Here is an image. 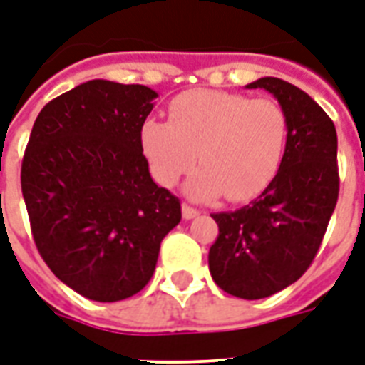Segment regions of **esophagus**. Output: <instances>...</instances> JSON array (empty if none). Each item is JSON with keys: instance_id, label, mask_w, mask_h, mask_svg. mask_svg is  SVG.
Returning a JSON list of instances; mask_svg holds the SVG:
<instances>
[{"instance_id": "34e87169", "label": "esophagus", "mask_w": 365, "mask_h": 365, "mask_svg": "<svg viewBox=\"0 0 365 365\" xmlns=\"http://www.w3.org/2000/svg\"><path fill=\"white\" fill-rule=\"evenodd\" d=\"M182 214L185 220H191V218H197L201 212H199L197 208L189 207V205H182Z\"/></svg>"}]
</instances>
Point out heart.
I'll list each match as a JSON object with an SVG mask.
<instances>
[{
  "label": "heart",
  "instance_id": "obj_1",
  "mask_svg": "<svg viewBox=\"0 0 365 365\" xmlns=\"http://www.w3.org/2000/svg\"><path fill=\"white\" fill-rule=\"evenodd\" d=\"M170 122L147 120L141 143L155 180L164 187L201 164L187 182L195 199L224 193L249 201L268 187L282 164L287 116L274 99L193 90L168 107Z\"/></svg>",
  "mask_w": 365,
  "mask_h": 365
}]
</instances>
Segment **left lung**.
<instances>
[{"mask_svg":"<svg viewBox=\"0 0 365 365\" xmlns=\"http://www.w3.org/2000/svg\"><path fill=\"white\" fill-rule=\"evenodd\" d=\"M249 90L269 91L287 116L279 170L250 205L212 214L218 237L208 268L222 291L257 300L289 287L318 255L339 199L337 132L312 97L279 78H260Z\"/></svg>","mask_w":365,"mask_h":365,"instance_id":"left-lung-1","label":"left lung"}]
</instances>
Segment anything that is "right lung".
<instances>
[{"mask_svg":"<svg viewBox=\"0 0 365 365\" xmlns=\"http://www.w3.org/2000/svg\"><path fill=\"white\" fill-rule=\"evenodd\" d=\"M157 91L90 80L38 115L21 187L32 237L61 282L97 302L139 293L182 205L149 174L141 128Z\"/></svg>","mask_w":365,"mask_h":365,"instance_id":"1","label":"right lung"}]
</instances>
